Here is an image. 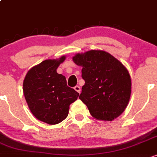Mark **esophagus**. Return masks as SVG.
<instances>
[{
  "label": "esophagus",
  "mask_w": 157,
  "mask_h": 157,
  "mask_svg": "<svg viewBox=\"0 0 157 157\" xmlns=\"http://www.w3.org/2000/svg\"><path fill=\"white\" fill-rule=\"evenodd\" d=\"M74 89H75V90L76 91V92H78V93H81V87H79V86H75V87H74Z\"/></svg>",
  "instance_id": "1"
}]
</instances>
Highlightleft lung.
Masks as SVG:
<instances>
[{
    "label": "left lung",
    "instance_id": "obj_1",
    "mask_svg": "<svg viewBox=\"0 0 157 157\" xmlns=\"http://www.w3.org/2000/svg\"><path fill=\"white\" fill-rule=\"evenodd\" d=\"M82 67L85 84L79 98L97 120L112 121L121 115L129 102L131 79L119 60L103 50H90L73 57Z\"/></svg>",
    "mask_w": 157,
    "mask_h": 157
}]
</instances>
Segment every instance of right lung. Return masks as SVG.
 I'll return each instance as SVG.
<instances>
[{"label":"right lung","instance_id":"add662e5","mask_svg":"<svg viewBox=\"0 0 157 157\" xmlns=\"http://www.w3.org/2000/svg\"><path fill=\"white\" fill-rule=\"evenodd\" d=\"M66 59H47L32 67L23 83L28 107L38 120L56 124L67 117L70 104L77 99L79 93L67 85L66 78L56 71Z\"/></svg>","mask_w":157,"mask_h":157}]
</instances>
